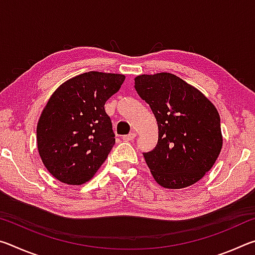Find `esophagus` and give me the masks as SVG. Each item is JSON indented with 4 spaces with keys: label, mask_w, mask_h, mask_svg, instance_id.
<instances>
[{
    "label": "esophagus",
    "mask_w": 255,
    "mask_h": 255,
    "mask_svg": "<svg viewBox=\"0 0 255 255\" xmlns=\"http://www.w3.org/2000/svg\"><path fill=\"white\" fill-rule=\"evenodd\" d=\"M135 137H136V132H130V133H128V135H125V136H123V139L125 140V141H132L133 139H135Z\"/></svg>",
    "instance_id": "obj_1"
}]
</instances>
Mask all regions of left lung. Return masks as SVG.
<instances>
[{
	"mask_svg": "<svg viewBox=\"0 0 255 255\" xmlns=\"http://www.w3.org/2000/svg\"><path fill=\"white\" fill-rule=\"evenodd\" d=\"M135 90L149 105L158 126L156 146L143 153L154 179L169 189L196 183L221 153L217 109L200 91L171 73L137 76Z\"/></svg>",
	"mask_w": 255,
	"mask_h": 255,
	"instance_id": "8db88e82",
	"label": "left lung"
}]
</instances>
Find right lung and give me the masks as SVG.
Listing matches in <instances>:
<instances>
[{"mask_svg":"<svg viewBox=\"0 0 255 255\" xmlns=\"http://www.w3.org/2000/svg\"><path fill=\"white\" fill-rule=\"evenodd\" d=\"M125 75L88 72L66 81L53 93L37 125L42 163L60 182L80 185L93 178L116 143L108 99Z\"/></svg>","mask_w":255,"mask_h":255,"instance_id":"1","label":"right lung"}]
</instances>
